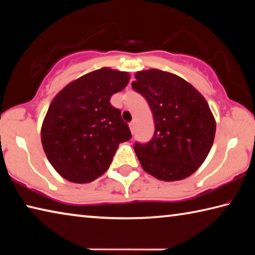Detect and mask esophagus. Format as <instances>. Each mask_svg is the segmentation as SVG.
Segmentation results:
<instances>
[{"label":"esophagus","instance_id":"34e87169","mask_svg":"<svg viewBox=\"0 0 255 255\" xmlns=\"http://www.w3.org/2000/svg\"><path fill=\"white\" fill-rule=\"evenodd\" d=\"M135 126H136V124H135V122H131L130 124H129V128H130V130H131V132H133V131H135Z\"/></svg>","mask_w":255,"mask_h":255}]
</instances>
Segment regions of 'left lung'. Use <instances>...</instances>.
Returning <instances> with one entry per match:
<instances>
[{
  "instance_id": "1",
  "label": "left lung",
  "mask_w": 255,
  "mask_h": 255,
  "mask_svg": "<svg viewBox=\"0 0 255 255\" xmlns=\"http://www.w3.org/2000/svg\"><path fill=\"white\" fill-rule=\"evenodd\" d=\"M133 91L153 112L155 131L147 143L135 141L141 167L163 181L188 178L213 146L216 123L205 98L181 77L159 70L136 73Z\"/></svg>"
}]
</instances>
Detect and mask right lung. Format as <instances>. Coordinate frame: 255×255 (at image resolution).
Returning <instances> with one entry per match:
<instances>
[{"label": "right lung", "instance_id": "add662e5", "mask_svg": "<svg viewBox=\"0 0 255 255\" xmlns=\"http://www.w3.org/2000/svg\"><path fill=\"white\" fill-rule=\"evenodd\" d=\"M126 72L89 73L65 86L50 103L41 143L51 165L71 182L86 183L109 169L120 143L131 138L110 99L128 84Z\"/></svg>", "mask_w": 255, "mask_h": 255}]
</instances>
